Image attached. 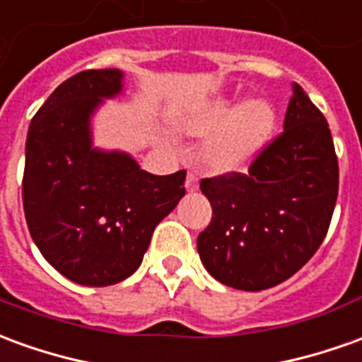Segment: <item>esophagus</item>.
<instances>
[{"mask_svg": "<svg viewBox=\"0 0 362 362\" xmlns=\"http://www.w3.org/2000/svg\"><path fill=\"white\" fill-rule=\"evenodd\" d=\"M198 188H199L198 176H196L194 173H188V176H186V189H188V192H196Z\"/></svg>", "mask_w": 362, "mask_h": 362, "instance_id": "34e87169", "label": "esophagus"}]
</instances>
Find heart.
Wrapping results in <instances>:
<instances>
[{"instance_id": "heart-1", "label": "heart", "mask_w": 362, "mask_h": 362, "mask_svg": "<svg viewBox=\"0 0 362 362\" xmlns=\"http://www.w3.org/2000/svg\"><path fill=\"white\" fill-rule=\"evenodd\" d=\"M174 127L192 135L209 137L202 148L204 163L217 173L245 170L262 153L276 127V111L267 100H245L223 93L178 111Z\"/></svg>"}]
</instances>
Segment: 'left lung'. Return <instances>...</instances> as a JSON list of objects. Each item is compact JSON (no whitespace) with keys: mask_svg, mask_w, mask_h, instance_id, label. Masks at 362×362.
I'll return each instance as SVG.
<instances>
[{"mask_svg":"<svg viewBox=\"0 0 362 362\" xmlns=\"http://www.w3.org/2000/svg\"><path fill=\"white\" fill-rule=\"evenodd\" d=\"M214 217L198 237L199 259L225 286L259 292L312 259L329 229L339 166L327 121L298 84L284 133L249 174L202 180Z\"/></svg>","mask_w":362,"mask_h":362,"instance_id":"left-lung-1","label":"left lung"}]
</instances>
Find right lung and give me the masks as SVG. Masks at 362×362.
I'll return each mask as SVG.
<instances>
[{"label":"right lung","mask_w":362,"mask_h":362,"mask_svg":"<svg viewBox=\"0 0 362 362\" xmlns=\"http://www.w3.org/2000/svg\"><path fill=\"white\" fill-rule=\"evenodd\" d=\"M117 68L58 86L33 117L23 209L42 257L82 286H110L141 267L155 227L184 198L186 170L156 176L125 151L93 145V115L123 93Z\"/></svg>","instance_id":"obj_1"}]
</instances>
